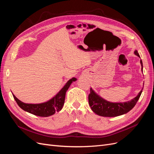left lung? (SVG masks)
Masks as SVG:
<instances>
[{
    "label": "left lung",
    "instance_id": "8db88e82",
    "mask_svg": "<svg viewBox=\"0 0 154 154\" xmlns=\"http://www.w3.org/2000/svg\"><path fill=\"white\" fill-rule=\"evenodd\" d=\"M134 53L140 57L137 50L134 51ZM140 62L143 71V62L141 60ZM142 90L139 92V94L131 101L125 102V103H110L97 96L91 88L90 94H88V104L92 110L97 115L103 116V117H116V116L127 113L134 108L140 97L143 91Z\"/></svg>",
    "mask_w": 154,
    "mask_h": 154
}]
</instances>
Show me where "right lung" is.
<instances>
[{
    "mask_svg": "<svg viewBox=\"0 0 154 154\" xmlns=\"http://www.w3.org/2000/svg\"><path fill=\"white\" fill-rule=\"evenodd\" d=\"M76 80V79L74 78L69 80L53 98L45 102V103L40 104L25 103L17 99L14 94H13V96L14 99L15 100L18 105L22 109L35 116H40V117H48V116L54 114L56 112H59L60 110H61L64 104L66 93L72 82Z\"/></svg>",
    "mask_w": 154,
    "mask_h": 154,
    "instance_id": "1",
    "label": "right lung"
}]
</instances>
